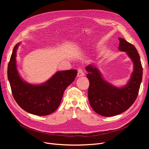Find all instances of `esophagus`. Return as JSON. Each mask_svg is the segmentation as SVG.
<instances>
[{
    "label": "esophagus",
    "instance_id": "1",
    "mask_svg": "<svg viewBox=\"0 0 149 149\" xmlns=\"http://www.w3.org/2000/svg\"><path fill=\"white\" fill-rule=\"evenodd\" d=\"M84 73L83 72V71L80 68H79L78 69V73H77V77H82V76H84Z\"/></svg>",
    "mask_w": 149,
    "mask_h": 149
}]
</instances>
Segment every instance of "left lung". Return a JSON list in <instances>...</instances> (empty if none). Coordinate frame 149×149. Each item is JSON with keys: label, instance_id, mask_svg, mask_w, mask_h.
Returning a JSON list of instances; mask_svg holds the SVG:
<instances>
[{"label": "left lung", "instance_id": "8db88e82", "mask_svg": "<svg viewBox=\"0 0 149 149\" xmlns=\"http://www.w3.org/2000/svg\"><path fill=\"white\" fill-rule=\"evenodd\" d=\"M118 39V49L126 52L134 64V70L126 85L118 88L106 81L94 65L86 68L89 81L88 93L90 105L96 113L103 116H113L127 111L135 102L142 81L143 68L136 48L124 38Z\"/></svg>", "mask_w": 149, "mask_h": 149}]
</instances>
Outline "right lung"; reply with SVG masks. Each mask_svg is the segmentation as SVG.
Returning a JSON list of instances; mask_svg holds the SVG:
<instances>
[{
    "instance_id": "1",
    "label": "right lung",
    "mask_w": 149,
    "mask_h": 149,
    "mask_svg": "<svg viewBox=\"0 0 149 149\" xmlns=\"http://www.w3.org/2000/svg\"><path fill=\"white\" fill-rule=\"evenodd\" d=\"M20 43L14 47L8 65V79L13 97L27 112L38 116L49 115L59 106L65 89L74 81L77 70L58 71L43 83L29 84L22 79L17 68L16 52Z\"/></svg>"
}]
</instances>
